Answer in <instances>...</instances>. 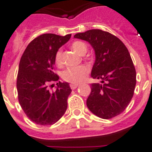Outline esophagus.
I'll list each match as a JSON object with an SVG mask.
<instances>
[{"mask_svg":"<svg viewBox=\"0 0 152 152\" xmlns=\"http://www.w3.org/2000/svg\"><path fill=\"white\" fill-rule=\"evenodd\" d=\"M77 87H78V84H76V83H71V84H70V88H71V89H72V90L76 89Z\"/></svg>","mask_w":152,"mask_h":152,"instance_id":"esophagus-1","label":"esophagus"}]
</instances>
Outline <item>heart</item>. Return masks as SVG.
<instances>
[{"instance_id":"1","label":"heart","mask_w":152,"mask_h":152,"mask_svg":"<svg viewBox=\"0 0 152 152\" xmlns=\"http://www.w3.org/2000/svg\"><path fill=\"white\" fill-rule=\"evenodd\" d=\"M71 48L77 54L83 56L88 51V46L81 41H75L71 45ZM54 61L57 65L61 66L63 64V51L58 49L54 55ZM88 69L85 66H76L68 68L62 72V78L67 82L72 83H80L85 80L88 74Z\"/></svg>"}]
</instances>
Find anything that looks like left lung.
<instances>
[{"label": "left lung", "mask_w": 152, "mask_h": 152, "mask_svg": "<svg viewBox=\"0 0 152 152\" xmlns=\"http://www.w3.org/2000/svg\"><path fill=\"white\" fill-rule=\"evenodd\" d=\"M88 42L95 52L91 70L92 83L87 99L88 109L102 119L119 115L129 104L137 83L136 69L125 44L115 35L99 29H92L74 35Z\"/></svg>", "instance_id": "left-lung-1"}]
</instances>
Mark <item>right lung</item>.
<instances>
[{"label":"right lung","instance_id":"obj_1","mask_svg":"<svg viewBox=\"0 0 152 152\" xmlns=\"http://www.w3.org/2000/svg\"><path fill=\"white\" fill-rule=\"evenodd\" d=\"M71 35L41 34L28 44L20 59L16 80L18 99L27 118L38 125L54 124L67 110L72 91L69 83L59 81L54 91H50L48 87L59 80L54 72L55 53Z\"/></svg>","mask_w":152,"mask_h":152}]
</instances>
